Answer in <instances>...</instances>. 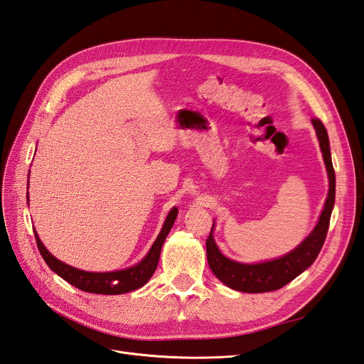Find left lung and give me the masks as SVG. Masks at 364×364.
Segmentation results:
<instances>
[{
	"label": "left lung",
	"mask_w": 364,
	"mask_h": 364,
	"mask_svg": "<svg viewBox=\"0 0 364 364\" xmlns=\"http://www.w3.org/2000/svg\"><path fill=\"white\" fill-rule=\"evenodd\" d=\"M311 123L316 130L318 146H321L322 150V156L329 181L328 197L325 200L321 217H318L314 229L305 237L301 245H297V247H294L293 250L285 253V255L279 258L253 264L238 262L225 257L223 253L220 252L214 240L213 223L211 234H209L206 240V258L213 273L226 285V287L243 293H266L279 290L284 285L291 282L296 277H299L302 272L310 267L317 258L318 252H321L325 243L329 218H331V213L336 202V173L333 168L331 151H329L328 132L321 119L313 118Z\"/></svg>",
	"instance_id": "1"
}]
</instances>
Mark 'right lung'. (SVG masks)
<instances>
[{
    "instance_id": "add662e5",
    "label": "right lung",
    "mask_w": 364,
    "mask_h": 364,
    "mask_svg": "<svg viewBox=\"0 0 364 364\" xmlns=\"http://www.w3.org/2000/svg\"><path fill=\"white\" fill-rule=\"evenodd\" d=\"M27 190H28V186H27ZM27 202H28V191H27ZM176 217H178V208L173 206L170 209L167 218H165L158 238L155 240V243L151 245L150 250L147 252V255L142 258L138 264H135V266L123 269V270H115V272H86V270H80V269H75L73 266H68L67 262H63V261L58 259L56 257H53L48 252V249L43 246L39 235L36 234V230L35 229L33 230H35L38 249L41 252L43 261H46L47 266L54 273L59 274L62 279L70 282L71 285H74V287H77L79 290L87 291V293L123 294V293H129V291H134L136 289H141L142 285L147 284L149 279L153 277V273H155V270L158 267L162 245L173 228Z\"/></svg>"
}]
</instances>
